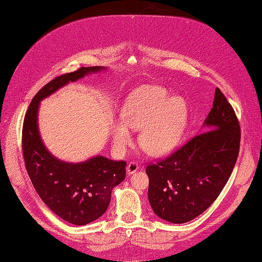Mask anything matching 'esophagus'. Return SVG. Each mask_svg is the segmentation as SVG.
Wrapping results in <instances>:
<instances>
[{"label":"esophagus","mask_w":262,"mask_h":262,"mask_svg":"<svg viewBox=\"0 0 262 262\" xmlns=\"http://www.w3.org/2000/svg\"><path fill=\"white\" fill-rule=\"evenodd\" d=\"M139 169V164L137 162H130L126 166V171H128L129 175H132V173L136 172Z\"/></svg>","instance_id":"1"}]
</instances>
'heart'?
Masks as SVG:
<instances>
[{"label": "heart", "mask_w": 262, "mask_h": 262, "mask_svg": "<svg viewBox=\"0 0 262 262\" xmlns=\"http://www.w3.org/2000/svg\"><path fill=\"white\" fill-rule=\"evenodd\" d=\"M121 121L112 128L117 149L123 150L132 142V130H140V144L146 153L162 156L176 146L187 121L186 101L169 97L161 86L146 85L134 91L120 113Z\"/></svg>", "instance_id": "1"}]
</instances>
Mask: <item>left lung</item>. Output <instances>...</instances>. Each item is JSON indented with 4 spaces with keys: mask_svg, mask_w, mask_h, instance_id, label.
I'll return each mask as SVG.
<instances>
[{
    "mask_svg": "<svg viewBox=\"0 0 262 262\" xmlns=\"http://www.w3.org/2000/svg\"><path fill=\"white\" fill-rule=\"evenodd\" d=\"M204 124L211 130L145 168L150 207L170 223H186L207 210L225 187L238 157L239 121L219 89Z\"/></svg>",
    "mask_w": 262,
    "mask_h": 262,
    "instance_id": "obj_1",
    "label": "left lung"
}]
</instances>
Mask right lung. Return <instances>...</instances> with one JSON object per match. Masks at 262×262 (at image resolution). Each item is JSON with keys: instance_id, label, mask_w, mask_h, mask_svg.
Segmentation results:
<instances>
[{"instance_id": "right-lung-1", "label": "right lung", "mask_w": 262, "mask_h": 262, "mask_svg": "<svg viewBox=\"0 0 262 262\" xmlns=\"http://www.w3.org/2000/svg\"><path fill=\"white\" fill-rule=\"evenodd\" d=\"M102 69L82 67L53 78L31 99L23 123V156L34 188L54 214L74 225L89 224L106 212L112 190L125 178L126 163L102 156L78 164L57 160L41 142L37 113L40 100L60 87Z\"/></svg>"}]
</instances>
